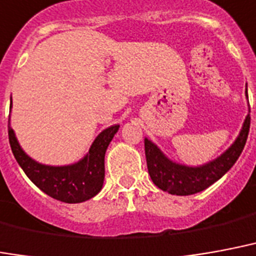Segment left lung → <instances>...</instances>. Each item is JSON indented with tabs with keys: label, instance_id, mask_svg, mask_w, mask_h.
<instances>
[{
	"label": "left lung",
	"instance_id": "left-lung-1",
	"mask_svg": "<svg viewBox=\"0 0 256 256\" xmlns=\"http://www.w3.org/2000/svg\"><path fill=\"white\" fill-rule=\"evenodd\" d=\"M251 116L247 115L240 136L228 150L214 162L202 166H179L170 162L160 149L145 140V156L149 175L153 183L162 191L174 196H191L204 191L226 174L242 154L248 137Z\"/></svg>",
	"mask_w": 256,
	"mask_h": 256
}]
</instances>
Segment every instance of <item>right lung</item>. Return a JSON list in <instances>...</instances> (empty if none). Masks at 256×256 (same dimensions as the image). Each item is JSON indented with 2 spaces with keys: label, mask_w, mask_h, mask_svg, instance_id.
<instances>
[{
  "label": "right lung",
  "mask_w": 256,
  "mask_h": 256,
  "mask_svg": "<svg viewBox=\"0 0 256 256\" xmlns=\"http://www.w3.org/2000/svg\"><path fill=\"white\" fill-rule=\"evenodd\" d=\"M118 128V124L106 128L98 136L90 153L80 162L66 166H48L34 162L22 152L10 128H8V136L13 156L35 186L54 200L65 204H78L90 200L102 190L104 156Z\"/></svg>",
  "instance_id": "1"
}]
</instances>
